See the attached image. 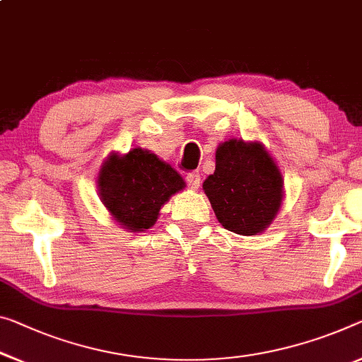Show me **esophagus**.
I'll return each mask as SVG.
<instances>
[{"label":"esophagus","instance_id":"obj_1","mask_svg":"<svg viewBox=\"0 0 362 362\" xmlns=\"http://www.w3.org/2000/svg\"><path fill=\"white\" fill-rule=\"evenodd\" d=\"M186 182H187V186L191 187V189H199V186H200V175L196 173V171H194V173H187Z\"/></svg>","mask_w":362,"mask_h":362}]
</instances>
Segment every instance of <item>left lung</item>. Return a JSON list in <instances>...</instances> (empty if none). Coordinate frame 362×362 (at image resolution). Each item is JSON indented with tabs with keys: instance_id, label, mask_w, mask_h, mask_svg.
<instances>
[{
	"instance_id": "left-lung-1",
	"label": "left lung",
	"mask_w": 362,
	"mask_h": 362,
	"mask_svg": "<svg viewBox=\"0 0 362 362\" xmlns=\"http://www.w3.org/2000/svg\"><path fill=\"white\" fill-rule=\"evenodd\" d=\"M202 187L220 223L243 236L262 233L283 197L281 175L270 155L260 144L238 139L216 148L215 171Z\"/></svg>"
}]
</instances>
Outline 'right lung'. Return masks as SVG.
I'll return each mask as SVG.
<instances>
[{"instance_id": "obj_1", "label": "right lung", "mask_w": 362, "mask_h": 362, "mask_svg": "<svg viewBox=\"0 0 362 362\" xmlns=\"http://www.w3.org/2000/svg\"><path fill=\"white\" fill-rule=\"evenodd\" d=\"M185 187L182 177L157 155L132 148L124 157L110 155L98 176L105 207L132 231L148 230L162 205Z\"/></svg>"}]
</instances>
